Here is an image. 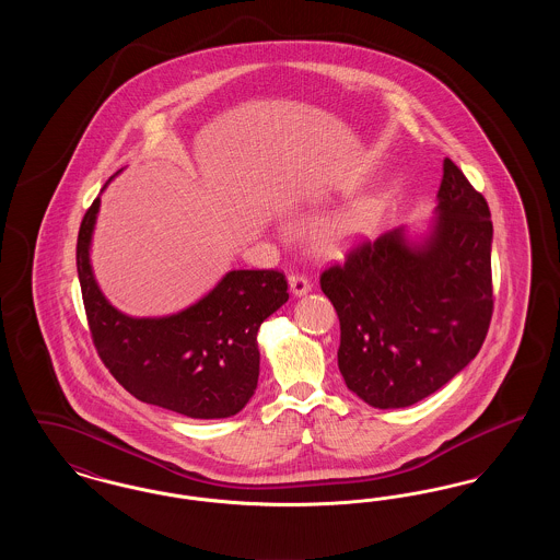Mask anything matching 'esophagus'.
<instances>
[{"instance_id": "obj_1", "label": "esophagus", "mask_w": 560, "mask_h": 560, "mask_svg": "<svg viewBox=\"0 0 560 560\" xmlns=\"http://www.w3.org/2000/svg\"><path fill=\"white\" fill-rule=\"evenodd\" d=\"M290 290H292L295 298H300V295H306L311 292L313 285L304 275H290Z\"/></svg>"}]
</instances>
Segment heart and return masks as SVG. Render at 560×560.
<instances>
[{"label":"heart","mask_w":560,"mask_h":560,"mask_svg":"<svg viewBox=\"0 0 560 560\" xmlns=\"http://www.w3.org/2000/svg\"><path fill=\"white\" fill-rule=\"evenodd\" d=\"M368 220H370V212L363 208L338 213L317 224V229L313 231V241L320 252H336L348 240L359 235L368 226Z\"/></svg>","instance_id":"b5f03b06"}]
</instances>
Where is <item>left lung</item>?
I'll return each mask as SVG.
<instances>
[{
	"mask_svg": "<svg viewBox=\"0 0 560 560\" xmlns=\"http://www.w3.org/2000/svg\"><path fill=\"white\" fill-rule=\"evenodd\" d=\"M430 231H386L320 275L340 319L338 368L359 399L399 409L427 399L479 352L493 313L491 212L443 161Z\"/></svg>",
	"mask_w": 560,
	"mask_h": 560,
	"instance_id": "8db88e82",
	"label": "left lung"
}]
</instances>
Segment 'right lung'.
Wrapping results in <instances>:
<instances>
[{"mask_svg": "<svg viewBox=\"0 0 560 560\" xmlns=\"http://www.w3.org/2000/svg\"><path fill=\"white\" fill-rule=\"evenodd\" d=\"M98 210L101 197L81 220L78 275L92 340L108 372L136 399L187 418L240 413L258 386V329L290 298L285 275L231 270L180 313L130 317L108 302L92 272Z\"/></svg>", "mask_w": 560, "mask_h": 560, "instance_id": "1", "label": "right lung"}]
</instances>
